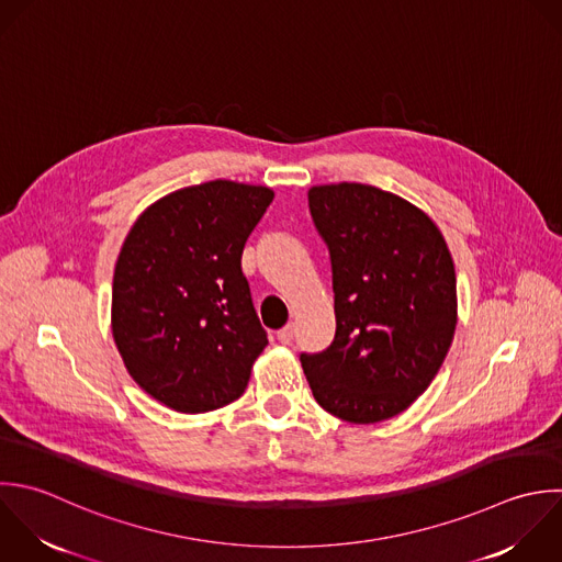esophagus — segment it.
I'll return each mask as SVG.
<instances>
[{
  "mask_svg": "<svg viewBox=\"0 0 562 562\" xmlns=\"http://www.w3.org/2000/svg\"><path fill=\"white\" fill-rule=\"evenodd\" d=\"M278 341H280V344H284V346L293 341V324H286L284 328H280V330H278Z\"/></svg>",
  "mask_w": 562,
  "mask_h": 562,
  "instance_id": "esophagus-1",
  "label": "esophagus"
}]
</instances>
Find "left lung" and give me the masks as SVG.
<instances>
[{
    "mask_svg": "<svg viewBox=\"0 0 562 562\" xmlns=\"http://www.w3.org/2000/svg\"><path fill=\"white\" fill-rule=\"evenodd\" d=\"M330 249L337 333L302 355L315 401L352 425L403 414L436 379L458 324L456 265L436 221L368 183L308 190Z\"/></svg>",
    "mask_w": 562,
    "mask_h": 562,
    "instance_id": "1",
    "label": "left lung"
}]
</instances>
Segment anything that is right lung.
I'll return each instance as SVG.
<instances>
[{
    "label": "right lung",
    "mask_w": 562,
    "mask_h": 562,
    "mask_svg": "<svg viewBox=\"0 0 562 562\" xmlns=\"http://www.w3.org/2000/svg\"><path fill=\"white\" fill-rule=\"evenodd\" d=\"M271 201V188L229 179L179 188L150 203L122 243L113 341L131 379L175 412L236 401L269 344L240 256Z\"/></svg>",
    "instance_id": "add662e5"
}]
</instances>
